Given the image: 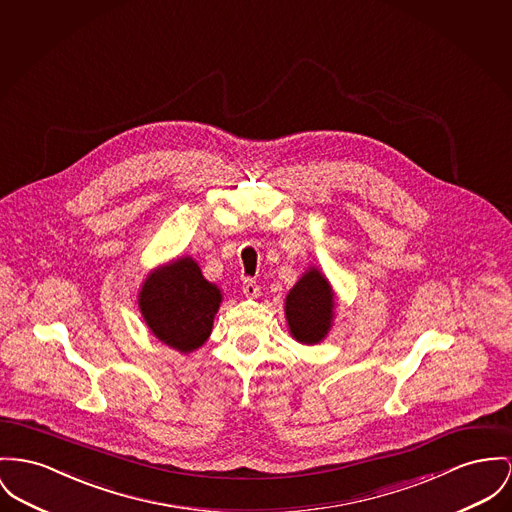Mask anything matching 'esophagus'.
I'll list each match as a JSON object with an SVG mask.
<instances>
[{
    "label": "esophagus",
    "mask_w": 512,
    "mask_h": 512,
    "mask_svg": "<svg viewBox=\"0 0 512 512\" xmlns=\"http://www.w3.org/2000/svg\"><path fill=\"white\" fill-rule=\"evenodd\" d=\"M242 293H244L248 299H256V297L260 295V287H258L256 281L244 279V283H242Z\"/></svg>",
    "instance_id": "esophagus-1"
}]
</instances>
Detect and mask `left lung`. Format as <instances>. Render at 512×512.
<instances>
[{
    "label": "left lung",
    "mask_w": 512,
    "mask_h": 512,
    "mask_svg": "<svg viewBox=\"0 0 512 512\" xmlns=\"http://www.w3.org/2000/svg\"><path fill=\"white\" fill-rule=\"evenodd\" d=\"M336 293L318 268H308L285 297V318L293 340L305 345L324 341L334 322Z\"/></svg>",
    "instance_id": "obj_1"
}]
</instances>
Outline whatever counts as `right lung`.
<instances>
[{
	"mask_svg": "<svg viewBox=\"0 0 512 512\" xmlns=\"http://www.w3.org/2000/svg\"><path fill=\"white\" fill-rule=\"evenodd\" d=\"M221 301V289L205 279L198 262L190 256L147 273L137 295V305L151 334L184 355L207 341Z\"/></svg>",
	"mask_w": 512,
	"mask_h": 512,
	"instance_id": "add662e5",
	"label": "right lung"
}]
</instances>
